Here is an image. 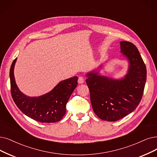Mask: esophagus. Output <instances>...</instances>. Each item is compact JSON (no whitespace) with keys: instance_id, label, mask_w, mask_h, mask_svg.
Wrapping results in <instances>:
<instances>
[{"instance_id":"1","label":"esophagus","mask_w":157,"mask_h":157,"mask_svg":"<svg viewBox=\"0 0 157 157\" xmlns=\"http://www.w3.org/2000/svg\"><path fill=\"white\" fill-rule=\"evenodd\" d=\"M78 84H83L84 82V78L82 76H80L78 77Z\"/></svg>"}]
</instances>
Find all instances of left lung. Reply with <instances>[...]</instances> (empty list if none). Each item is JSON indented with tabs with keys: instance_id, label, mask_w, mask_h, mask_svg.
<instances>
[{
	"instance_id": "left-lung-1",
	"label": "left lung",
	"mask_w": 157,
	"mask_h": 157,
	"mask_svg": "<svg viewBox=\"0 0 157 157\" xmlns=\"http://www.w3.org/2000/svg\"><path fill=\"white\" fill-rule=\"evenodd\" d=\"M120 44L121 53L129 62L124 78L115 80L95 71L86 75L93 111L100 119L109 122L120 120L136 108L146 81V67L137 48L128 41Z\"/></svg>"
}]
</instances>
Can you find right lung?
<instances>
[{
    "mask_svg": "<svg viewBox=\"0 0 157 157\" xmlns=\"http://www.w3.org/2000/svg\"><path fill=\"white\" fill-rule=\"evenodd\" d=\"M17 58L12 62L10 77L11 93L15 104L24 114L33 120L52 123L60 121L66 114V104L74 90L77 86V76L62 80L45 95L29 97L18 88L14 77V66Z\"/></svg>",
    "mask_w": 157,
    "mask_h": 157,
    "instance_id": "obj_1",
    "label": "right lung"
}]
</instances>
